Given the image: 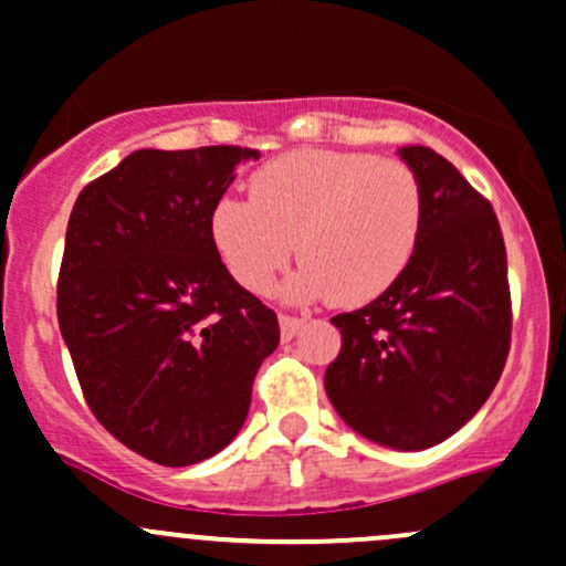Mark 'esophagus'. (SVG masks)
<instances>
[{"instance_id":"esophagus-1","label":"esophagus","mask_w":566,"mask_h":566,"mask_svg":"<svg viewBox=\"0 0 566 566\" xmlns=\"http://www.w3.org/2000/svg\"><path fill=\"white\" fill-rule=\"evenodd\" d=\"M304 326V318H298V315H287L282 313L279 315V329H282V340H293L295 332Z\"/></svg>"}]
</instances>
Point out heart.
<instances>
[{"instance_id":"b5f03b06","label":"heart","mask_w":566,"mask_h":566,"mask_svg":"<svg viewBox=\"0 0 566 566\" xmlns=\"http://www.w3.org/2000/svg\"><path fill=\"white\" fill-rule=\"evenodd\" d=\"M421 220L424 192L410 164L307 147L253 172L251 200L220 198L211 240L251 293H268L298 251L304 265L287 284L293 298L366 304L402 276Z\"/></svg>"}]
</instances>
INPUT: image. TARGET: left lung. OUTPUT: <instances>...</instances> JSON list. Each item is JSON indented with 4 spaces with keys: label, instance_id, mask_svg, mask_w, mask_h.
<instances>
[{
    "label": "left lung",
    "instance_id": "8db88e82",
    "mask_svg": "<svg viewBox=\"0 0 566 566\" xmlns=\"http://www.w3.org/2000/svg\"><path fill=\"white\" fill-rule=\"evenodd\" d=\"M424 192L413 259L379 298L340 313L326 394L352 430L394 450H427L491 396L511 348L503 231L489 200L436 150L408 145Z\"/></svg>",
    "mask_w": 566,
    "mask_h": 566
}]
</instances>
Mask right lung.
<instances>
[{
    "label": "right lung",
    "instance_id": "add662e5",
    "mask_svg": "<svg viewBox=\"0 0 566 566\" xmlns=\"http://www.w3.org/2000/svg\"><path fill=\"white\" fill-rule=\"evenodd\" d=\"M259 150H136L69 214L57 324L94 419L136 455L189 467L220 452L251 408L279 318L234 282L211 209Z\"/></svg>",
    "mask_w": 566,
    "mask_h": 566
}]
</instances>
